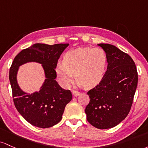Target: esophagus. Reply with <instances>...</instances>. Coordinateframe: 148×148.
<instances>
[{"mask_svg": "<svg viewBox=\"0 0 148 148\" xmlns=\"http://www.w3.org/2000/svg\"><path fill=\"white\" fill-rule=\"evenodd\" d=\"M79 94H80V92H77V91H75V90L73 91V96H78Z\"/></svg>", "mask_w": 148, "mask_h": 148, "instance_id": "obj_1", "label": "esophagus"}]
</instances>
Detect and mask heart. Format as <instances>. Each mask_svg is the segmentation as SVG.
Masks as SVG:
<instances>
[{
    "label": "heart",
    "instance_id": "1",
    "mask_svg": "<svg viewBox=\"0 0 148 148\" xmlns=\"http://www.w3.org/2000/svg\"><path fill=\"white\" fill-rule=\"evenodd\" d=\"M107 53L101 47H80L66 53L63 63L56 66L58 79L64 87H69L74 77L77 84L87 88L95 87L105 75Z\"/></svg>",
    "mask_w": 148,
    "mask_h": 148
}]
</instances>
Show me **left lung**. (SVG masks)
Returning <instances> with one entry per match:
<instances>
[{"mask_svg": "<svg viewBox=\"0 0 148 148\" xmlns=\"http://www.w3.org/2000/svg\"><path fill=\"white\" fill-rule=\"evenodd\" d=\"M108 55L102 80L89 90L85 108L87 119L97 129H110L126 118L132 108L138 84L136 66L130 56L115 46L98 45Z\"/></svg>", "mask_w": 148, "mask_h": 148, "instance_id": "obj_1", "label": "left lung"}]
</instances>
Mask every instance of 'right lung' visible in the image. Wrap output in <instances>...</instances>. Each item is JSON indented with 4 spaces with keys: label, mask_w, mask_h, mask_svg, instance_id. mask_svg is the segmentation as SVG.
<instances>
[{
    "label": "right lung",
    "mask_w": 148,
    "mask_h": 148,
    "mask_svg": "<svg viewBox=\"0 0 148 148\" xmlns=\"http://www.w3.org/2000/svg\"><path fill=\"white\" fill-rule=\"evenodd\" d=\"M69 45L36 43L21 50L12 64L9 79L14 106L21 115L35 127L49 128L59 123L66 106L72 99L71 91L61 88L55 80L58 60ZM28 62L42 64L46 78L39 92L31 95L21 90L16 79L18 67Z\"/></svg>",
    "instance_id": "obj_1"
}]
</instances>
